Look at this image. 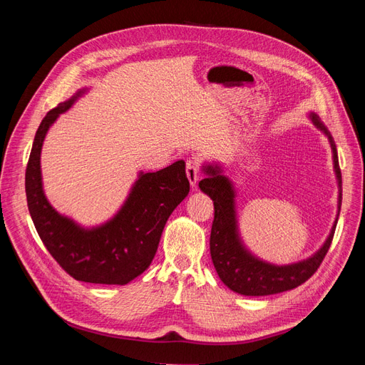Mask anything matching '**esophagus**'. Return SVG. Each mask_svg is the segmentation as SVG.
Returning a JSON list of instances; mask_svg holds the SVG:
<instances>
[{
    "label": "esophagus",
    "instance_id": "34e87169",
    "mask_svg": "<svg viewBox=\"0 0 365 365\" xmlns=\"http://www.w3.org/2000/svg\"><path fill=\"white\" fill-rule=\"evenodd\" d=\"M185 172H187V178H189L192 187H196L197 180H200L201 175V165L196 160H187V165H185Z\"/></svg>",
    "mask_w": 365,
    "mask_h": 365
}]
</instances>
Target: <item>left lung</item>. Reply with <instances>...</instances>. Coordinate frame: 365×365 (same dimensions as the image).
I'll return each instance as SVG.
<instances>
[{
    "label": "left lung",
    "instance_id": "obj_1",
    "mask_svg": "<svg viewBox=\"0 0 365 365\" xmlns=\"http://www.w3.org/2000/svg\"><path fill=\"white\" fill-rule=\"evenodd\" d=\"M312 121L317 128L324 130L330 138V145L334 150V164L338 184L341 185V169L338 163V153L332 137L319 121V117L312 114ZM208 178L200 181V187L213 200L215 219L210 235V254L216 268L219 279L222 280L231 291L242 295H271L297 288L303 284L315 274L319 264L324 260L326 254L332 244L336 222L330 231L323 248L312 257L304 262L288 264V267H275L271 263H264L242 247L235 213V192L228 178L220 175L219 168H205ZM341 189H339V208H341Z\"/></svg>",
    "mask_w": 365,
    "mask_h": 365
}]
</instances>
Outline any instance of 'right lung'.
<instances>
[{
    "label": "right lung",
    "instance_id": "right-lung-1",
    "mask_svg": "<svg viewBox=\"0 0 365 365\" xmlns=\"http://www.w3.org/2000/svg\"><path fill=\"white\" fill-rule=\"evenodd\" d=\"M76 97L48 111L36 130L26 169L29 212L42 244L73 279L126 284L149 268L165 222L189 195L185 163L180 160L158 172L141 173L128 201L108 224L93 230L76 225L61 216L43 196L39 163L48 128Z\"/></svg>",
    "mask_w": 365,
    "mask_h": 365
}]
</instances>
